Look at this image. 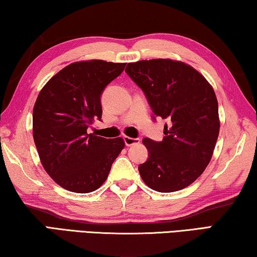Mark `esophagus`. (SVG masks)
Wrapping results in <instances>:
<instances>
[{"mask_svg": "<svg viewBox=\"0 0 257 257\" xmlns=\"http://www.w3.org/2000/svg\"><path fill=\"white\" fill-rule=\"evenodd\" d=\"M123 139H124V142H125L126 147H131V146L139 144V142H140V139H139V138H130V137L125 136Z\"/></svg>", "mask_w": 257, "mask_h": 257, "instance_id": "obj_1", "label": "esophagus"}]
</instances>
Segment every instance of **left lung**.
Listing matches in <instances>:
<instances>
[{
    "label": "left lung",
    "instance_id": "left-lung-1",
    "mask_svg": "<svg viewBox=\"0 0 257 257\" xmlns=\"http://www.w3.org/2000/svg\"><path fill=\"white\" fill-rule=\"evenodd\" d=\"M144 91L153 119L162 117V141L145 138L148 159L139 166L142 180L159 192H173L196 181L211 161L220 131L215 92L203 75L184 62L151 59L126 66Z\"/></svg>",
    "mask_w": 257,
    "mask_h": 257
}]
</instances>
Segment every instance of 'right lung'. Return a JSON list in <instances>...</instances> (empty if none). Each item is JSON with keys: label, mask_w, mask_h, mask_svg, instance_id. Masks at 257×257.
I'll use <instances>...</instances> for the list:
<instances>
[{"label": "right lung", "mask_w": 257, "mask_h": 257, "mask_svg": "<svg viewBox=\"0 0 257 257\" xmlns=\"http://www.w3.org/2000/svg\"><path fill=\"white\" fill-rule=\"evenodd\" d=\"M125 64L103 60L70 64L41 90L33 109V137L42 165L66 190L87 193L102 186L125 147L121 138L89 134L101 120V94Z\"/></svg>", "instance_id": "obj_1"}]
</instances>
